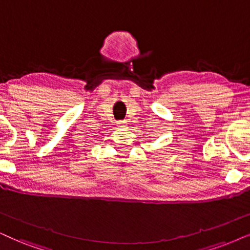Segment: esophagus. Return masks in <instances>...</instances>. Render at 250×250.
<instances>
[{
	"label": "esophagus",
	"mask_w": 250,
	"mask_h": 250,
	"mask_svg": "<svg viewBox=\"0 0 250 250\" xmlns=\"http://www.w3.org/2000/svg\"><path fill=\"white\" fill-rule=\"evenodd\" d=\"M119 127L120 128H127V122H125V121H120L119 122Z\"/></svg>",
	"instance_id": "obj_1"
}]
</instances>
